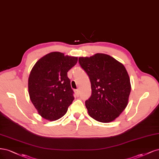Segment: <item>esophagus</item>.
Instances as JSON below:
<instances>
[{"instance_id": "34e87169", "label": "esophagus", "mask_w": 159, "mask_h": 159, "mask_svg": "<svg viewBox=\"0 0 159 159\" xmlns=\"http://www.w3.org/2000/svg\"><path fill=\"white\" fill-rule=\"evenodd\" d=\"M75 94H76V96H79V94H80V92H79V90L78 89L75 90Z\"/></svg>"}]
</instances>
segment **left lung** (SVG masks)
I'll use <instances>...</instances> for the list:
<instances>
[{"label":"left lung","instance_id":"8db88e82","mask_svg":"<svg viewBox=\"0 0 159 159\" xmlns=\"http://www.w3.org/2000/svg\"><path fill=\"white\" fill-rule=\"evenodd\" d=\"M79 63L91 83L92 94L85 102L89 114L100 122L114 121L125 110L131 92L124 65L104 53L79 57Z\"/></svg>","mask_w":159,"mask_h":159}]
</instances>
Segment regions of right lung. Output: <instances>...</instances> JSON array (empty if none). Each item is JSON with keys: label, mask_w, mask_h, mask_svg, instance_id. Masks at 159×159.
Returning a JSON list of instances; mask_svg holds the SVG:
<instances>
[{"label": "right lung", "mask_w": 159, "mask_h": 159, "mask_svg": "<svg viewBox=\"0 0 159 159\" xmlns=\"http://www.w3.org/2000/svg\"><path fill=\"white\" fill-rule=\"evenodd\" d=\"M78 58L52 52L35 64L28 79L30 100L43 118L57 120L67 111L74 100L67 72Z\"/></svg>", "instance_id": "right-lung-1"}]
</instances>
